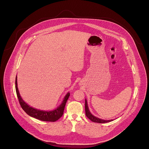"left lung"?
I'll return each instance as SVG.
<instances>
[{"mask_svg":"<svg viewBox=\"0 0 149 149\" xmlns=\"http://www.w3.org/2000/svg\"><path fill=\"white\" fill-rule=\"evenodd\" d=\"M85 112H86V115L87 116V117L90 119L91 121L95 122V123H107V122H110L113 121V120H102L100 119V118H99L96 117H95L94 116H93L90 111L88 110V108L87 106V101L86 100H85Z\"/></svg>","mask_w":149,"mask_h":149,"instance_id":"obj_1","label":"left lung"}]
</instances>
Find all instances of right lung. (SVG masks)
<instances>
[{
    "instance_id": "right-lung-1",
    "label": "right lung",
    "mask_w": 149,
    "mask_h": 149,
    "mask_svg": "<svg viewBox=\"0 0 149 149\" xmlns=\"http://www.w3.org/2000/svg\"><path fill=\"white\" fill-rule=\"evenodd\" d=\"M15 87H16V91L17 96L19 102V103L20 104L21 107L22 109L30 116L35 117L37 119L45 121V122H55L57 120H58L63 114L65 107L66 105V103L70 96V93H68L65 97L64 98V100L62 102V103L59 106L56 110L50 111H41L37 110L36 109H34L32 107H30L29 105H27L22 99V97L20 96L18 88H17V76L16 77V81H15Z\"/></svg>"
}]
</instances>
